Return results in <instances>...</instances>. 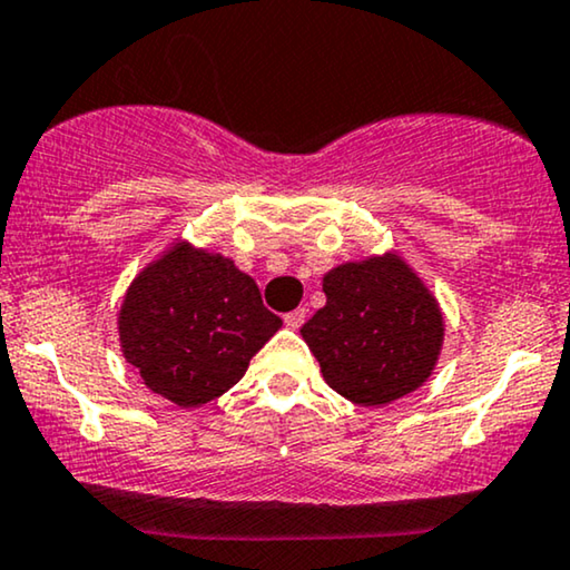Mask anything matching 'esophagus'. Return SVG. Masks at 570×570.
Wrapping results in <instances>:
<instances>
[{
	"label": "esophagus",
	"mask_w": 570,
	"mask_h": 570,
	"mask_svg": "<svg viewBox=\"0 0 570 570\" xmlns=\"http://www.w3.org/2000/svg\"><path fill=\"white\" fill-rule=\"evenodd\" d=\"M305 315H307V309L305 307H297V309H292V313H286L284 315V323L286 326H289L292 331H297L302 323H305Z\"/></svg>",
	"instance_id": "obj_1"
}]
</instances>
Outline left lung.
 <instances>
[{"mask_svg": "<svg viewBox=\"0 0 570 570\" xmlns=\"http://www.w3.org/2000/svg\"><path fill=\"white\" fill-rule=\"evenodd\" d=\"M326 305L302 338L334 392L386 405L431 376L444 338L436 299L397 255L344 263L323 278Z\"/></svg>", "mask_w": 570, "mask_h": 570, "instance_id": "left-lung-1", "label": "left lung"}]
</instances>
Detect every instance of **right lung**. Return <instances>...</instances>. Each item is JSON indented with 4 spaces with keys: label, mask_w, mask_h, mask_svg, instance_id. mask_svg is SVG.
Returning a JSON list of instances; mask_svg holds the SVG:
<instances>
[{
    "label": "right lung",
    "mask_w": 570,
    "mask_h": 570,
    "mask_svg": "<svg viewBox=\"0 0 570 570\" xmlns=\"http://www.w3.org/2000/svg\"><path fill=\"white\" fill-rule=\"evenodd\" d=\"M118 328L144 384L176 405L197 407L244 376L281 318L232 261L181 242L136 276Z\"/></svg>",
    "instance_id": "right-lung-1"
}]
</instances>
